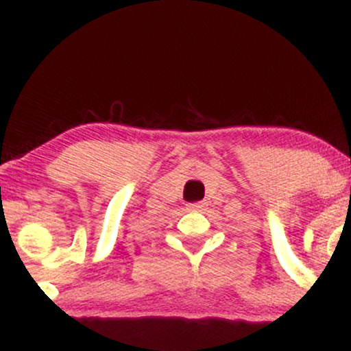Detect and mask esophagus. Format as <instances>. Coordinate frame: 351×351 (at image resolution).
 I'll return each mask as SVG.
<instances>
[{
  "instance_id": "1",
  "label": "esophagus",
  "mask_w": 351,
  "mask_h": 351,
  "mask_svg": "<svg viewBox=\"0 0 351 351\" xmlns=\"http://www.w3.org/2000/svg\"><path fill=\"white\" fill-rule=\"evenodd\" d=\"M186 209H188V211H199V209H203V204H199V203H193V204H188Z\"/></svg>"
}]
</instances>
